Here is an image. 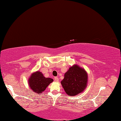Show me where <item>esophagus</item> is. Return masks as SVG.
I'll return each mask as SVG.
<instances>
[{"label":"esophagus","mask_w":121,"mask_h":121,"mask_svg":"<svg viewBox=\"0 0 121 121\" xmlns=\"http://www.w3.org/2000/svg\"><path fill=\"white\" fill-rule=\"evenodd\" d=\"M54 79H55V81H56V82H58V81H59V78H58V77H54Z\"/></svg>","instance_id":"34e87169"}]
</instances>
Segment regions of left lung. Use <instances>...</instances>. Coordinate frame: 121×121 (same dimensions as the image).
Wrapping results in <instances>:
<instances>
[{
    "label": "left lung",
    "mask_w": 121,
    "mask_h": 121,
    "mask_svg": "<svg viewBox=\"0 0 121 121\" xmlns=\"http://www.w3.org/2000/svg\"><path fill=\"white\" fill-rule=\"evenodd\" d=\"M88 75L84 69L73 65L65 73L61 84L65 92L69 96H75L84 91L87 85Z\"/></svg>",
    "instance_id": "1"
}]
</instances>
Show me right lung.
<instances>
[{"mask_svg": "<svg viewBox=\"0 0 121 121\" xmlns=\"http://www.w3.org/2000/svg\"><path fill=\"white\" fill-rule=\"evenodd\" d=\"M53 81V79L48 77L46 78L42 72L37 71L31 73L28 82L30 89L34 93L39 94L44 91Z\"/></svg>", "mask_w": 121, "mask_h": 121, "instance_id": "add662e5", "label": "right lung"}]
</instances>
